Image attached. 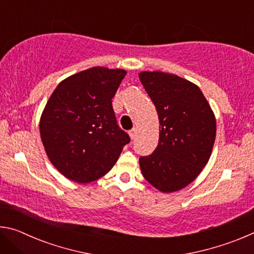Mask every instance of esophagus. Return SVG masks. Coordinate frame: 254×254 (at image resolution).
I'll list each match as a JSON object with an SVG mask.
<instances>
[{
	"instance_id": "obj_1",
	"label": "esophagus",
	"mask_w": 254,
	"mask_h": 254,
	"mask_svg": "<svg viewBox=\"0 0 254 254\" xmlns=\"http://www.w3.org/2000/svg\"><path fill=\"white\" fill-rule=\"evenodd\" d=\"M128 134H130V137H131V139H134L135 135H136V128H135V127H133L132 130L128 131Z\"/></svg>"
}]
</instances>
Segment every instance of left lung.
I'll use <instances>...</instances> for the list:
<instances>
[{
	"label": "left lung",
	"mask_w": 254,
	"mask_h": 254,
	"mask_svg": "<svg viewBox=\"0 0 254 254\" xmlns=\"http://www.w3.org/2000/svg\"><path fill=\"white\" fill-rule=\"evenodd\" d=\"M139 78L160 123L156 150L139 159L141 171L160 191H177L190 184L208 162L216 120L198 86L190 81L162 71H142Z\"/></svg>",
	"instance_id": "left-lung-1"
}]
</instances>
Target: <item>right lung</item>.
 <instances>
[{
  "label": "right lung",
  "mask_w": 254,
  "mask_h": 254,
  "mask_svg": "<svg viewBox=\"0 0 254 254\" xmlns=\"http://www.w3.org/2000/svg\"><path fill=\"white\" fill-rule=\"evenodd\" d=\"M127 71L93 67L64 79L47 102L40 135L51 163L79 184L103 177L118 161L130 136L112 106Z\"/></svg>",
  "instance_id": "right-lung-1"
}]
</instances>
